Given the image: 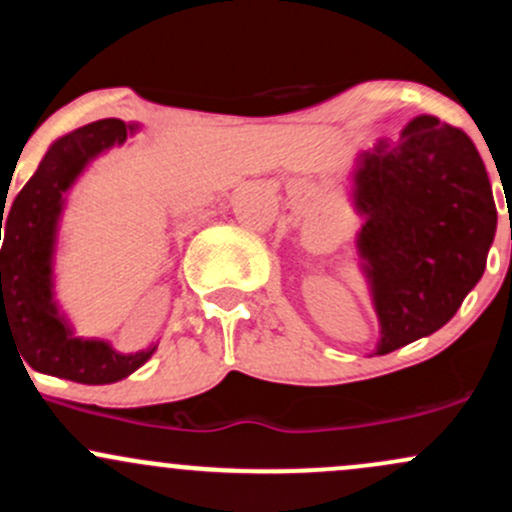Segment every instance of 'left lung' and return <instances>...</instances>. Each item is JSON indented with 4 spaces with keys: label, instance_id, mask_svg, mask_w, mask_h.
Returning <instances> with one entry per match:
<instances>
[{
    "label": "left lung",
    "instance_id": "obj_1",
    "mask_svg": "<svg viewBox=\"0 0 512 512\" xmlns=\"http://www.w3.org/2000/svg\"><path fill=\"white\" fill-rule=\"evenodd\" d=\"M351 180L366 217L356 249L381 322L376 354H390L444 327L481 280L496 202L474 141L432 114L361 151Z\"/></svg>",
    "mask_w": 512,
    "mask_h": 512
}]
</instances>
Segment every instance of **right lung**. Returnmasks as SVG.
I'll list each match as a JSON object with an SVG mask.
<instances>
[{"instance_id": "right-lung-1", "label": "right lung", "mask_w": 512, "mask_h": 512, "mask_svg": "<svg viewBox=\"0 0 512 512\" xmlns=\"http://www.w3.org/2000/svg\"><path fill=\"white\" fill-rule=\"evenodd\" d=\"M134 129L122 119H100L65 134L48 148L41 166L7 212L2 244V344L12 339L34 371L104 386L134 373L156 351V346H148L136 354H119L100 339L75 337L53 300V251L65 192L73 188L92 158L122 146Z\"/></svg>"}]
</instances>
